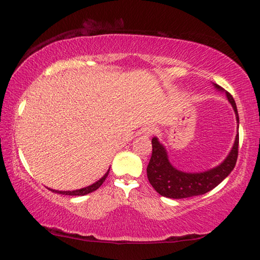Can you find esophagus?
Instances as JSON below:
<instances>
[{"label": "esophagus", "mask_w": 260, "mask_h": 260, "mask_svg": "<svg viewBox=\"0 0 260 260\" xmlns=\"http://www.w3.org/2000/svg\"><path fill=\"white\" fill-rule=\"evenodd\" d=\"M143 135L147 136V137H151V136L155 133V127L153 125H146L145 127H143Z\"/></svg>", "instance_id": "esophagus-1"}]
</instances>
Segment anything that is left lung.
I'll return each instance as SVG.
<instances>
[{
  "label": "left lung",
  "mask_w": 260,
  "mask_h": 260,
  "mask_svg": "<svg viewBox=\"0 0 260 260\" xmlns=\"http://www.w3.org/2000/svg\"><path fill=\"white\" fill-rule=\"evenodd\" d=\"M218 91H224L221 86L212 83ZM225 92V91H224ZM227 100L232 105L239 131V114L234 99L229 92H225ZM152 157L147 167V177L151 185L162 197L170 199H185L206 194L219 185L232 170L234 169L238 160L239 133L236 134L233 147L220 165L209 170L200 172H186L178 170L171 165L167 148L160 143L157 137L152 139Z\"/></svg>",
  "instance_id": "left-lung-1"
}]
</instances>
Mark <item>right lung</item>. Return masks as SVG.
Returning a JSON list of instances; mask_svg holds the SVG:
<instances>
[{
    "mask_svg": "<svg viewBox=\"0 0 260 260\" xmlns=\"http://www.w3.org/2000/svg\"><path fill=\"white\" fill-rule=\"evenodd\" d=\"M108 172H109V169L107 170L106 174H105L99 180L95 181V183H93L92 185L86 186V187H84V188L75 189V190H57V189H51V188H49V189L52 190L53 193H58V194H62V195H76V197H82V195H86V194H89L91 192H93V190H95V189H98L100 186L103 185L105 179L107 178Z\"/></svg>",
    "mask_w": 260,
    "mask_h": 260,
    "instance_id": "right-lung-1",
    "label": "right lung"
}]
</instances>
